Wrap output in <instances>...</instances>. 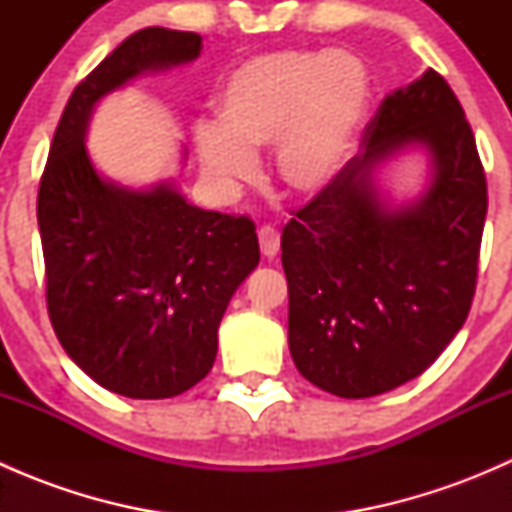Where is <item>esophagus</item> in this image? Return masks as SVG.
<instances>
[{"label": "esophagus", "mask_w": 512, "mask_h": 512, "mask_svg": "<svg viewBox=\"0 0 512 512\" xmlns=\"http://www.w3.org/2000/svg\"><path fill=\"white\" fill-rule=\"evenodd\" d=\"M257 240H260V250L265 257H275L277 252H280V232L275 230V227L270 225H262L260 230H257Z\"/></svg>", "instance_id": "esophagus-1"}]
</instances>
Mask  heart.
Returning <instances> with one entry per match:
<instances>
[{
	"label": "heart",
	"instance_id": "heart-1",
	"mask_svg": "<svg viewBox=\"0 0 512 512\" xmlns=\"http://www.w3.org/2000/svg\"><path fill=\"white\" fill-rule=\"evenodd\" d=\"M369 94V71L349 51L252 56L220 89L218 123L195 128L200 165L223 185L252 183L255 153L275 146V173L289 193H324L352 156Z\"/></svg>",
	"mask_w": 512,
	"mask_h": 512
}]
</instances>
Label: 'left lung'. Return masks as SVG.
Returning a JSON list of instances; mask_svg holds the SVG:
<instances>
[{"mask_svg":"<svg viewBox=\"0 0 512 512\" xmlns=\"http://www.w3.org/2000/svg\"><path fill=\"white\" fill-rule=\"evenodd\" d=\"M411 145L432 158V183L416 204L391 209L373 170ZM485 213L471 123L428 69L381 101L337 183L282 230L299 374L342 399L379 396L423 374L471 312Z\"/></svg>","mask_w":512,"mask_h":512,"instance_id":"8db88e82","label":"left lung"}]
</instances>
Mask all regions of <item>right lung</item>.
<instances>
[{"label":"right lung","mask_w":512,"mask_h":512,"mask_svg":"<svg viewBox=\"0 0 512 512\" xmlns=\"http://www.w3.org/2000/svg\"><path fill=\"white\" fill-rule=\"evenodd\" d=\"M200 49V34L163 27L118 44L71 94L39 183L51 327L79 369L128 399H170L208 376L227 302L260 262L250 218L195 208L173 180L113 183L86 151L103 96Z\"/></svg>","instance_id":"add662e5"}]
</instances>
